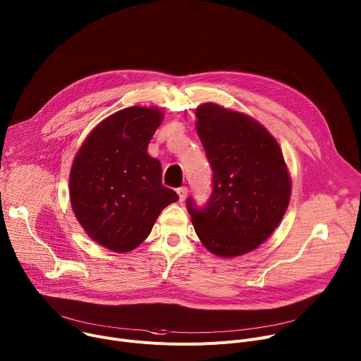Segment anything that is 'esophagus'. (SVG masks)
I'll return each instance as SVG.
<instances>
[{
  "instance_id": "1",
  "label": "esophagus",
  "mask_w": 361,
  "mask_h": 361,
  "mask_svg": "<svg viewBox=\"0 0 361 361\" xmlns=\"http://www.w3.org/2000/svg\"><path fill=\"white\" fill-rule=\"evenodd\" d=\"M178 195H179V201H185V197L188 196V188L186 186H180L176 189Z\"/></svg>"
}]
</instances>
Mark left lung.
Here are the masks:
<instances>
[{
    "label": "left lung",
    "mask_w": 361,
    "mask_h": 361,
    "mask_svg": "<svg viewBox=\"0 0 361 361\" xmlns=\"http://www.w3.org/2000/svg\"><path fill=\"white\" fill-rule=\"evenodd\" d=\"M196 117L214 176L204 208L188 197L190 221L212 254H247L275 231L288 208L291 179L283 152L271 133L244 113L204 103Z\"/></svg>",
    "instance_id": "left-lung-1"
}]
</instances>
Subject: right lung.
Instances as JSON below:
<instances>
[{"label": "right lung", "mask_w": 361, "mask_h": 361, "mask_svg": "<svg viewBox=\"0 0 361 361\" xmlns=\"http://www.w3.org/2000/svg\"><path fill=\"white\" fill-rule=\"evenodd\" d=\"M164 113L128 107L100 122L77 152L70 171V201L94 243L129 252L149 236L159 214L176 202L162 185V165L147 145Z\"/></svg>", "instance_id": "add662e5"}]
</instances>
